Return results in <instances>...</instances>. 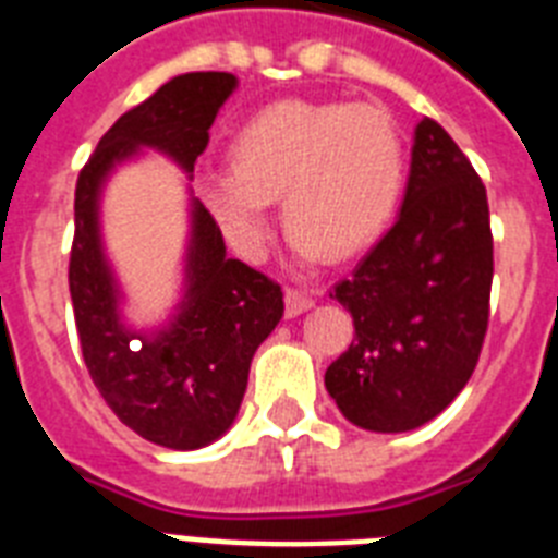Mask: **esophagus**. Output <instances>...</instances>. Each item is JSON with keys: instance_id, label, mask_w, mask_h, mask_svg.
<instances>
[{"instance_id": "esophagus-1", "label": "esophagus", "mask_w": 558, "mask_h": 558, "mask_svg": "<svg viewBox=\"0 0 558 558\" xmlns=\"http://www.w3.org/2000/svg\"><path fill=\"white\" fill-rule=\"evenodd\" d=\"M312 303H315V298H312L306 289H298V287L287 289V315L289 318H294V315H301V312L312 310Z\"/></svg>"}]
</instances>
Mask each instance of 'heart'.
Masks as SVG:
<instances>
[{"mask_svg": "<svg viewBox=\"0 0 558 558\" xmlns=\"http://www.w3.org/2000/svg\"><path fill=\"white\" fill-rule=\"evenodd\" d=\"M404 177V140L381 106L287 99L238 131L232 171L208 177L206 201L246 257L260 255L280 194L303 255L350 257L387 229Z\"/></svg>", "mask_w": 558, "mask_h": 558, "instance_id": "1", "label": "heart"}]
</instances>
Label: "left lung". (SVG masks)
<instances>
[{
    "instance_id": "1",
    "label": "left lung",
    "mask_w": 558,
    "mask_h": 558,
    "mask_svg": "<svg viewBox=\"0 0 558 558\" xmlns=\"http://www.w3.org/2000/svg\"><path fill=\"white\" fill-rule=\"evenodd\" d=\"M490 287L482 177L424 117L396 226L329 292L355 320L350 350L324 378L343 415L375 433H404L447 410L482 355Z\"/></svg>"
}]
</instances>
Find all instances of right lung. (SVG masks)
<instances>
[{
    "mask_svg": "<svg viewBox=\"0 0 558 558\" xmlns=\"http://www.w3.org/2000/svg\"><path fill=\"white\" fill-rule=\"evenodd\" d=\"M234 83L226 71L174 76L106 131L76 177L68 289L83 361L117 418L171 450H197L232 427L252 355L283 318V292L269 275L226 257L220 226L197 203L183 312L157 338L125 332L99 252L97 192L106 171L137 146L162 148L192 171Z\"/></svg>",
    "mask_w": 558,
    "mask_h": 558,
    "instance_id": "add662e5",
    "label": "right lung"
}]
</instances>
